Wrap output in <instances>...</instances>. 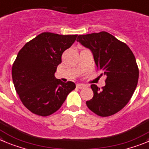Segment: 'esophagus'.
Returning a JSON list of instances; mask_svg holds the SVG:
<instances>
[{"instance_id":"34e87169","label":"esophagus","mask_w":149,"mask_h":149,"mask_svg":"<svg viewBox=\"0 0 149 149\" xmlns=\"http://www.w3.org/2000/svg\"><path fill=\"white\" fill-rule=\"evenodd\" d=\"M76 87H77L78 89H83L85 87V85H84V84H76Z\"/></svg>"}]
</instances>
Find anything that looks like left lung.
Here are the masks:
<instances>
[{"label": "left lung", "mask_w": 149, "mask_h": 149, "mask_svg": "<svg viewBox=\"0 0 149 149\" xmlns=\"http://www.w3.org/2000/svg\"><path fill=\"white\" fill-rule=\"evenodd\" d=\"M76 40L91 50L97 69L106 76L101 89L91 84L93 97L86 102L87 107L101 117L117 113L130 101L137 85L139 69L134 54L106 31L79 35Z\"/></svg>", "instance_id": "8db88e82"}]
</instances>
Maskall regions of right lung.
I'll list each match as a JSON object with an SVG mask.
<instances>
[{"instance_id": "right-lung-1", "label": "right lung", "mask_w": 149, "mask_h": 149, "mask_svg": "<svg viewBox=\"0 0 149 149\" xmlns=\"http://www.w3.org/2000/svg\"><path fill=\"white\" fill-rule=\"evenodd\" d=\"M77 34L43 32L26 43L18 52L12 69L14 85L20 101L29 111L46 117L58 110L76 88L72 81L62 82L54 76L64 51Z\"/></svg>"}]
</instances>
